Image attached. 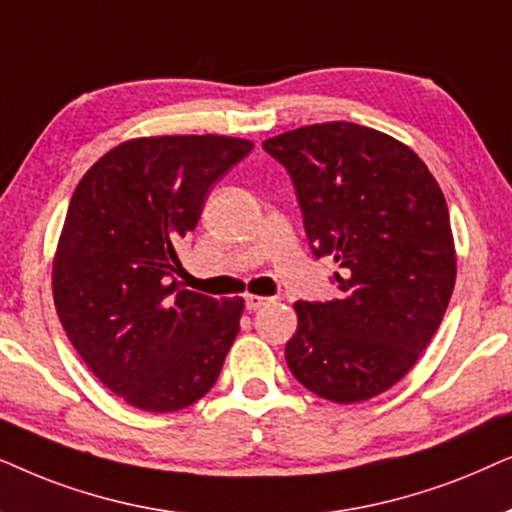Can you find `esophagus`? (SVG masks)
I'll return each mask as SVG.
<instances>
[{"label": "esophagus", "mask_w": 512, "mask_h": 512, "mask_svg": "<svg viewBox=\"0 0 512 512\" xmlns=\"http://www.w3.org/2000/svg\"><path fill=\"white\" fill-rule=\"evenodd\" d=\"M271 302L269 297H260V295H248L245 297V309L248 311H257L262 309V306H267Z\"/></svg>", "instance_id": "obj_1"}]
</instances>
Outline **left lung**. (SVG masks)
Returning a JSON list of instances; mask_svg holds the SVG:
<instances>
[{
	"label": "left lung",
	"instance_id": "1",
	"mask_svg": "<svg viewBox=\"0 0 512 512\" xmlns=\"http://www.w3.org/2000/svg\"><path fill=\"white\" fill-rule=\"evenodd\" d=\"M288 170L309 248L339 264V297L297 302L285 360L332 403H360L400 381L426 349L454 290L447 201L426 163L349 121L262 142Z\"/></svg>",
	"mask_w": 512,
	"mask_h": 512
}]
</instances>
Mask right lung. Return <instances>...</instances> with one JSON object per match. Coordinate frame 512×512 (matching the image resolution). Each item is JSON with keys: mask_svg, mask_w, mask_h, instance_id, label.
Masks as SVG:
<instances>
[{"mask_svg": "<svg viewBox=\"0 0 512 512\" xmlns=\"http://www.w3.org/2000/svg\"><path fill=\"white\" fill-rule=\"evenodd\" d=\"M252 147L224 135L128 140L74 189L53 299L74 349L128 405L177 412L220 377L243 299L182 290L177 248L215 182Z\"/></svg>", "mask_w": 512, "mask_h": 512, "instance_id": "right-lung-1", "label": "right lung"}]
</instances>
